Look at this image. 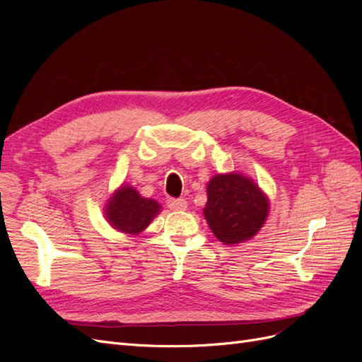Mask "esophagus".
Listing matches in <instances>:
<instances>
[{
    "mask_svg": "<svg viewBox=\"0 0 362 362\" xmlns=\"http://www.w3.org/2000/svg\"><path fill=\"white\" fill-rule=\"evenodd\" d=\"M168 206L173 211H181V210H185V208H187V201L182 199V198H178V199L172 198V199H168Z\"/></svg>",
    "mask_w": 362,
    "mask_h": 362,
    "instance_id": "34e87169",
    "label": "esophagus"
}]
</instances>
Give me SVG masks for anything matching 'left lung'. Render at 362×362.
Listing matches in <instances>:
<instances>
[{
	"label": "left lung",
	"instance_id": "1",
	"mask_svg": "<svg viewBox=\"0 0 362 362\" xmlns=\"http://www.w3.org/2000/svg\"><path fill=\"white\" fill-rule=\"evenodd\" d=\"M206 194L204 216L213 234L225 245L252 238L266 221L269 201L243 175H216L208 182Z\"/></svg>",
	"mask_w": 362,
	"mask_h": 362
}]
</instances>
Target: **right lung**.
<instances>
[{
    "instance_id": "obj_1",
    "label": "right lung",
    "mask_w": 362,
    "mask_h": 362,
    "mask_svg": "<svg viewBox=\"0 0 362 362\" xmlns=\"http://www.w3.org/2000/svg\"><path fill=\"white\" fill-rule=\"evenodd\" d=\"M160 213V205L141 198L133 189L122 185L107 204L105 217L117 231L127 234H139L151 223L156 214Z\"/></svg>"
}]
</instances>
